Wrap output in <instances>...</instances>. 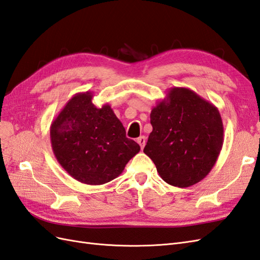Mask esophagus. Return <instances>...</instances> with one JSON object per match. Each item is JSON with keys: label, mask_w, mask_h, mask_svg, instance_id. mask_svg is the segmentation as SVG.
Wrapping results in <instances>:
<instances>
[{"label": "esophagus", "mask_w": 260, "mask_h": 260, "mask_svg": "<svg viewBox=\"0 0 260 260\" xmlns=\"http://www.w3.org/2000/svg\"><path fill=\"white\" fill-rule=\"evenodd\" d=\"M137 143L139 144L140 148H142V149H144V147H145V145H146V137H145V136H140V137L137 139Z\"/></svg>", "instance_id": "34e87169"}]
</instances>
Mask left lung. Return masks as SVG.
<instances>
[{
    "instance_id": "8db88e82",
    "label": "left lung",
    "mask_w": 260,
    "mask_h": 260,
    "mask_svg": "<svg viewBox=\"0 0 260 260\" xmlns=\"http://www.w3.org/2000/svg\"><path fill=\"white\" fill-rule=\"evenodd\" d=\"M150 123L144 152L163 181L183 188L209 174L223 145L217 107L188 88L174 87L152 108Z\"/></svg>"
}]
</instances>
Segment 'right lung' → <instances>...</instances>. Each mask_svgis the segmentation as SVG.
Wrapping results in <instances>:
<instances>
[{
	"label": "right lung",
	"mask_w": 260,
	"mask_h": 260,
	"mask_svg": "<svg viewBox=\"0 0 260 260\" xmlns=\"http://www.w3.org/2000/svg\"><path fill=\"white\" fill-rule=\"evenodd\" d=\"M92 97L91 91L72 97L52 122L50 138L57 162L73 179L102 185L116 179L140 147L126 137L111 107L97 108Z\"/></svg>",
	"instance_id": "add662e5"
}]
</instances>
